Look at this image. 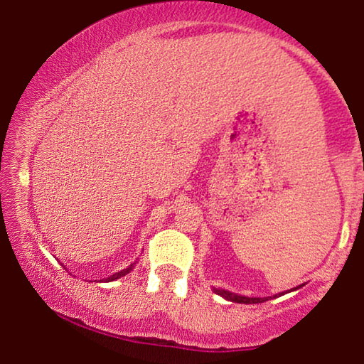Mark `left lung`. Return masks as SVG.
<instances>
[{
    "mask_svg": "<svg viewBox=\"0 0 364 364\" xmlns=\"http://www.w3.org/2000/svg\"><path fill=\"white\" fill-rule=\"evenodd\" d=\"M301 288V285L298 287ZM293 290H296V288H293ZM213 291L217 293V295H220L222 298H225L228 301H233V303H245V305H252V303H263L267 300H270V296H263V298H250V296H243V295H237V293H232V291H227V290H220V288H213ZM282 295V293H280Z\"/></svg>",
    "mask_w": 364,
    "mask_h": 364,
    "instance_id": "8db88e82",
    "label": "left lung"
}]
</instances>
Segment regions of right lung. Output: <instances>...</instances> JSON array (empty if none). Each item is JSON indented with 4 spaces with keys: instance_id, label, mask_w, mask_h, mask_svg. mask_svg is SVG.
<instances>
[{
    "instance_id": "obj_1",
    "label": "right lung",
    "mask_w": 364,
    "mask_h": 364,
    "mask_svg": "<svg viewBox=\"0 0 364 364\" xmlns=\"http://www.w3.org/2000/svg\"><path fill=\"white\" fill-rule=\"evenodd\" d=\"M134 265H136V263H132L131 267H127V268H124V270H121V272H117V273H114V275H111L109 278H104V282H114V280H117V278H121V277H126L129 272L132 270L134 268Z\"/></svg>"
}]
</instances>
